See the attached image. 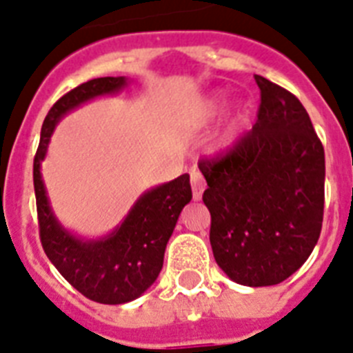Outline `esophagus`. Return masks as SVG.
I'll use <instances>...</instances> for the list:
<instances>
[{
    "mask_svg": "<svg viewBox=\"0 0 353 353\" xmlns=\"http://www.w3.org/2000/svg\"><path fill=\"white\" fill-rule=\"evenodd\" d=\"M205 179L201 176L200 171H191V188H192V196H194V200H200L201 194H203V191H205Z\"/></svg>",
    "mask_w": 353,
    "mask_h": 353,
    "instance_id": "esophagus-1",
    "label": "esophagus"
}]
</instances>
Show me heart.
<instances>
[{"label": "heart", "instance_id": "obj_1", "mask_svg": "<svg viewBox=\"0 0 353 353\" xmlns=\"http://www.w3.org/2000/svg\"><path fill=\"white\" fill-rule=\"evenodd\" d=\"M225 96L223 94H212L209 99H207L205 103V110L209 116H216V114H219L225 108ZM236 130H237V123H234V128H232V132L228 134V137L225 141H223V144H230L232 141H234V137H236Z\"/></svg>", "mask_w": 353, "mask_h": 353}]
</instances>
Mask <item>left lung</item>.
Listing matches in <instances>:
<instances>
[{
  "label": "left lung",
  "instance_id": "8db88e82",
  "mask_svg": "<svg viewBox=\"0 0 353 353\" xmlns=\"http://www.w3.org/2000/svg\"><path fill=\"white\" fill-rule=\"evenodd\" d=\"M257 121L230 152L201 161L218 266L241 285L284 282L320 239L325 152L300 99L255 74Z\"/></svg>",
  "mask_w": 353,
  "mask_h": 353
}]
</instances>
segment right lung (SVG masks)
<instances>
[{
  "label": "right lung",
  "mask_w": 353,
  "mask_h": 353,
  "mask_svg": "<svg viewBox=\"0 0 353 353\" xmlns=\"http://www.w3.org/2000/svg\"><path fill=\"white\" fill-rule=\"evenodd\" d=\"M125 77L94 78L74 87L50 108L42 123L41 143L33 159V188L37 200L39 234L51 264L77 291L92 302L119 305L132 302L159 276L165 245L182 209L192 198L189 174L148 189L119 225L99 239H83L65 230L53 214L42 182L44 161L57 123L68 112L99 96L125 89Z\"/></svg>",
  "instance_id": "right-lung-1"
}]
</instances>
